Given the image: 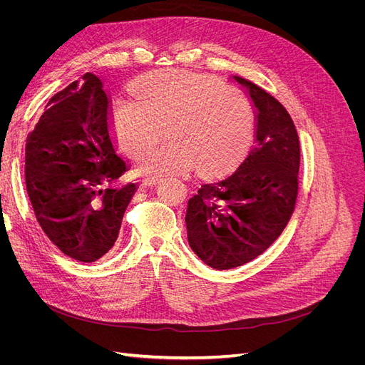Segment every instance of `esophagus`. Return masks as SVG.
<instances>
[{
  "mask_svg": "<svg viewBox=\"0 0 365 365\" xmlns=\"http://www.w3.org/2000/svg\"><path fill=\"white\" fill-rule=\"evenodd\" d=\"M157 182H158L157 176H148V178H143V180L140 181L141 187H152V185H155Z\"/></svg>",
  "mask_w": 365,
  "mask_h": 365,
  "instance_id": "obj_1",
  "label": "esophagus"
}]
</instances>
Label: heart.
I'll list each match as a JSON object with an SVG mask.
<instances>
[{"instance_id": "obj_1", "label": "heart", "mask_w": 365, "mask_h": 365, "mask_svg": "<svg viewBox=\"0 0 365 365\" xmlns=\"http://www.w3.org/2000/svg\"><path fill=\"white\" fill-rule=\"evenodd\" d=\"M132 98H115L111 128L120 149L132 158L145 155L161 137L169 138L141 160V173L185 172L196 165L205 175L228 170L247 152L254 114L248 98L217 81L160 71L134 86Z\"/></svg>"}]
</instances>
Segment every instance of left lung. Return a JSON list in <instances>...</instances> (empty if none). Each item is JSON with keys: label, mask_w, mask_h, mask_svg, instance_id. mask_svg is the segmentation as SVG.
I'll return each instance as SVG.
<instances>
[{"label": "left lung", "mask_w": 365, "mask_h": 365, "mask_svg": "<svg viewBox=\"0 0 365 365\" xmlns=\"http://www.w3.org/2000/svg\"><path fill=\"white\" fill-rule=\"evenodd\" d=\"M235 81L257 109L256 141L233 175L200 187L185 213L190 248L215 269L240 267L267 251L288 225L298 193L300 140L291 115L256 83Z\"/></svg>", "instance_id": "left-lung-1"}]
</instances>
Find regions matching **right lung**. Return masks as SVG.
I'll use <instances>...</instances> for the list:
<instances>
[{
    "instance_id": "1",
    "label": "right lung",
    "mask_w": 365,
    "mask_h": 365,
    "mask_svg": "<svg viewBox=\"0 0 365 365\" xmlns=\"http://www.w3.org/2000/svg\"><path fill=\"white\" fill-rule=\"evenodd\" d=\"M54 94L26 141V187L43 233L65 256L101 259L118 237L135 193L114 187L128 169L117 155L109 97L93 73Z\"/></svg>"
}]
</instances>
